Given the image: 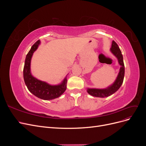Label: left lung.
I'll return each instance as SVG.
<instances>
[{
	"label": "left lung",
	"mask_w": 146,
	"mask_h": 146,
	"mask_svg": "<svg viewBox=\"0 0 146 146\" xmlns=\"http://www.w3.org/2000/svg\"><path fill=\"white\" fill-rule=\"evenodd\" d=\"M110 50H111L113 54L117 57L119 63L121 66L120 71H119L116 81L114 82L112 85L106 88V89H88L87 91L88 93L92 96L98 97V98H106V97L111 96L119 89V88L121 87L123 83L125 74V68L123 61V56L120 48H119L117 43L114 41H113L112 42V45Z\"/></svg>",
	"instance_id": "8db88e82"
}]
</instances>
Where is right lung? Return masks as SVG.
<instances>
[{"label":"right lung","instance_id":"obj_1","mask_svg":"<svg viewBox=\"0 0 146 146\" xmlns=\"http://www.w3.org/2000/svg\"><path fill=\"white\" fill-rule=\"evenodd\" d=\"M40 41L38 40L31 47L26 56L24 67V79L30 92L37 98L43 100H52L58 98L66 90L67 79L64 78L60 85L52 86L47 83L38 80L30 73V61L33 52L36 50Z\"/></svg>","mask_w":146,"mask_h":146}]
</instances>
